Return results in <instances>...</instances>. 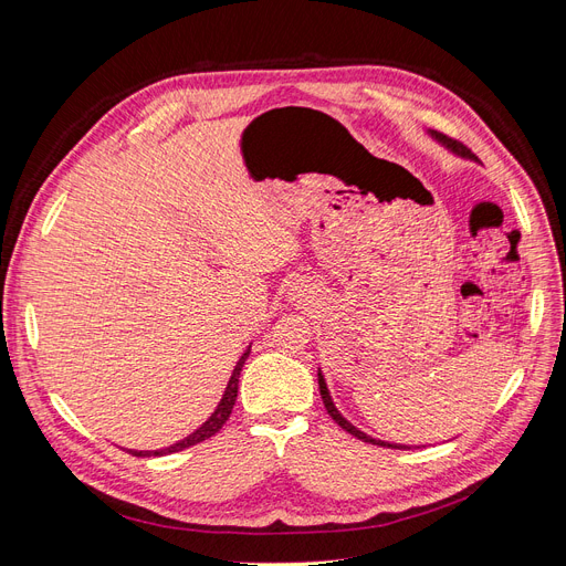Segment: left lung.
Listing matches in <instances>:
<instances>
[{"label":"left lung","instance_id":"1","mask_svg":"<svg viewBox=\"0 0 566 566\" xmlns=\"http://www.w3.org/2000/svg\"><path fill=\"white\" fill-rule=\"evenodd\" d=\"M436 139H440L444 146L448 148H452L454 154H459V156H463V158H474V154L470 151L468 146H463L461 142H457V139H452V137H448V135H442V133H431ZM318 390H321V399H323V403H325V410H328V415L331 418L344 429V431H348L350 436H355L358 440H363V442H371V444H382V448H395V450H410V448H406V444H390V442H382V440H374V438H369L367 433H363V431H358L355 429L348 420H344L342 418V412L335 408V403H333V399H331V392H328V388H325V380H323V374L318 371Z\"/></svg>","mask_w":566,"mask_h":566}]
</instances>
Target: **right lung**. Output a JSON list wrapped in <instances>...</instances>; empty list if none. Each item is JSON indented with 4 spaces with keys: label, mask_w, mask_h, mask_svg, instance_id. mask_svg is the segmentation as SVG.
<instances>
[{
    "label": "right lung",
    "mask_w": 566,
    "mask_h": 566,
    "mask_svg": "<svg viewBox=\"0 0 566 566\" xmlns=\"http://www.w3.org/2000/svg\"><path fill=\"white\" fill-rule=\"evenodd\" d=\"M248 355H250V348L241 355V360H238V365H235V369H233V374H231V378H229L227 390H224V397H222V401L218 403L216 412H213L211 418H208L195 433H190V436L184 438L181 442L171 444V448H167V450H156V452L128 450V454H133V457H163V454H174V452H181V450H186V448H192V444H197V442H201V440H206V438L216 436V433L224 427V422L229 420V415H231V410H233V403H235V397H238V378H241V371H243V365H245V360H248Z\"/></svg>",
    "instance_id": "1"
}]
</instances>
